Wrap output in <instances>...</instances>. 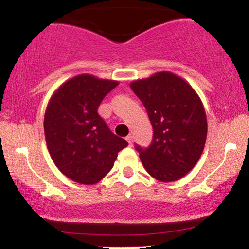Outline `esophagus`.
<instances>
[{
	"instance_id": "esophagus-1",
	"label": "esophagus",
	"mask_w": 249,
	"mask_h": 249,
	"mask_svg": "<svg viewBox=\"0 0 249 249\" xmlns=\"http://www.w3.org/2000/svg\"><path fill=\"white\" fill-rule=\"evenodd\" d=\"M125 141H127L129 142V145H132V142H134V137H132L131 135H129L125 137Z\"/></svg>"
}]
</instances>
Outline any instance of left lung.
<instances>
[{
    "label": "left lung",
    "mask_w": 249,
    "mask_h": 249,
    "mask_svg": "<svg viewBox=\"0 0 249 249\" xmlns=\"http://www.w3.org/2000/svg\"><path fill=\"white\" fill-rule=\"evenodd\" d=\"M130 88L147 110L154 130L148 148L136 145L142 165L159 181L181 179L198 162L206 142V113L199 96L169 71L132 81Z\"/></svg>",
    "instance_id": "8db88e82"
}]
</instances>
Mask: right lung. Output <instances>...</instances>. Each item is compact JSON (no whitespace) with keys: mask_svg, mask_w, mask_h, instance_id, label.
<instances>
[{"mask_svg":"<svg viewBox=\"0 0 249 249\" xmlns=\"http://www.w3.org/2000/svg\"><path fill=\"white\" fill-rule=\"evenodd\" d=\"M119 81L83 73L61 85L47 104L44 132L57 169L74 182L94 185L110 172L128 142L112 132L97 113Z\"/></svg>","mask_w":249,"mask_h":249,"instance_id":"add662e5","label":"right lung"}]
</instances>
